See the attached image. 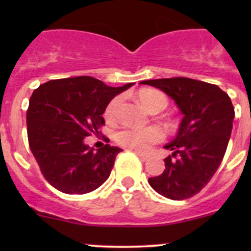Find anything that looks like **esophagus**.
I'll use <instances>...</instances> for the list:
<instances>
[{"label": "esophagus", "mask_w": 251, "mask_h": 251, "mask_svg": "<svg viewBox=\"0 0 251 251\" xmlns=\"http://www.w3.org/2000/svg\"><path fill=\"white\" fill-rule=\"evenodd\" d=\"M135 153L137 154V156L141 159L142 161H147L149 158H151V156L147 155V154H144V153H142V151H135Z\"/></svg>", "instance_id": "obj_1"}]
</instances>
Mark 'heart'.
Returning <instances> with one entry per match:
<instances>
[{"label":"heart","mask_w":251,"mask_h":251,"mask_svg":"<svg viewBox=\"0 0 251 251\" xmlns=\"http://www.w3.org/2000/svg\"><path fill=\"white\" fill-rule=\"evenodd\" d=\"M138 100L147 110L151 111L154 108H164L168 105V98L160 92L151 90H143L138 93ZM120 98L115 97L110 100L104 111V116L111 119L115 114ZM163 131L155 126L151 127H125L116 133V141L127 148L136 151H147L151 144L158 143L163 140Z\"/></svg>","instance_id":"obj_1"}]
</instances>
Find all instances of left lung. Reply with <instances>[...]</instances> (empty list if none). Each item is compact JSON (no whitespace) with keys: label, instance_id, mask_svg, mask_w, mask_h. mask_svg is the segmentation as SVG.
Returning a JSON list of instances; mask_svg holds the SVG:
<instances>
[{"label":"left lung","instance_id":"obj_1","mask_svg":"<svg viewBox=\"0 0 251 251\" xmlns=\"http://www.w3.org/2000/svg\"><path fill=\"white\" fill-rule=\"evenodd\" d=\"M140 83L165 92L183 115L176 137L164 146L173 155L165 158L164 173L151 177L149 184L173 201L191 198L211 179L226 153L234 119L231 98L219 86L188 77Z\"/></svg>","mask_w":251,"mask_h":251}]
</instances>
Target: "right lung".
<instances>
[{"label": "right lung", "instance_id": "right-lung-1", "mask_svg": "<svg viewBox=\"0 0 251 251\" xmlns=\"http://www.w3.org/2000/svg\"><path fill=\"white\" fill-rule=\"evenodd\" d=\"M133 82L110 87L91 76L58 78L32 92L26 111L29 146L45 178L67 194L95 191L108 179L123 149H95L86 137L98 135L105 108Z\"/></svg>", "mask_w": 251, "mask_h": 251}]
</instances>
